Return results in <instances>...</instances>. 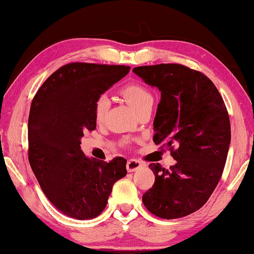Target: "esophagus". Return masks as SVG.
I'll return each instance as SVG.
<instances>
[{
	"instance_id": "obj_1",
	"label": "esophagus",
	"mask_w": 254,
	"mask_h": 254,
	"mask_svg": "<svg viewBox=\"0 0 254 254\" xmlns=\"http://www.w3.org/2000/svg\"><path fill=\"white\" fill-rule=\"evenodd\" d=\"M142 166H143V163L138 161V159H129V161L127 162V171L134 172L136 171L137 169L142 168Z\"/></svg>"
}]
</instances>
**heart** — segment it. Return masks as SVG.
Segmentation results:
<instances>
[{
	"label": "heart",
	"instance_id": "obj_1",
	"mask_svg": "<svg viewBox=\"0 0 254 254\" xmlns=\"http://www.w3.org/2000/svg\"><path fill=\"white\" fill-rule=\"evenodd\" d=\"M121 93H123L126 102L129 104L136 112L143 109L144 106L150 105V104L154 103V97H152L151 93L141 85L129 84L125 86ZM109 106L110 102L106 95H100L98 98H97L95 104V117L98 123H100V121L104 119L107 110H109Z\"/></svg>",
	"mask_w": 254,
	"mask_h": 254
}]
</instances>
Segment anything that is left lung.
Masks as SVG:
<instances>
[{"label":"left lung","mask_w":254,"mask_h":254,"mask_svg":"<svg viewBox=\"0 0 254 254\" xmlns=\"http://www.w3.org/2000/svg\"><path fill=\"white\" fill-rule=\"evenodd\" d=\"M161 91L154 120V142L169 148L176 164L149 168L155 183L142 196L156 216L172 220L200 209L220 182L227 162L231 129L220 92L202 72L178 64L133 69Z\"/></svg>","instance_id":"8db88e82"}]
</instances>
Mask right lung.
<instances>
[{
    "mask_svg": "<svg viewBox=\"0 0 254 254\" xmlns=\"http://www.w3.org/2000/svg\"><path fill=\"white\" fill-rule=\"evenodd\" d=\"M128 65L72 62L38 90L29 116V162L47 199L61 213L90 220L105 209L114 183L127 175L123 157H86L81 138L96 129L97 98L129 71Z\"/></svg>",
    "mask_w": 254,
    "mask_h": 254,
    "instance_id": "add662e5",
    "label": "right lung"
}]
</instances>
